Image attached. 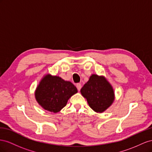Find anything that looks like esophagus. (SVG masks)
<instances>
[{
    "instance_id": "obj_1",
    "label": "esophagus",
    "mask_w": 152,
    "mask_h": 152,
    "mask_svg": "<svg viewBox=\"0 0 152 152\" xmlns=\"http://www.w3.org/2000/svg\"><path fill=\"white\" fill-rule=\"evenodd\" d=\"M76 88H77V90L80 91L81 90V85L80 83H77L76 84Z\"/></svg>"
}]
</instances>
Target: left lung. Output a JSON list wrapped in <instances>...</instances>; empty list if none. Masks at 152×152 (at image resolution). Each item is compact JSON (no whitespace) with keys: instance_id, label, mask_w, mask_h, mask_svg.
Segmentation results:
<instances>
[{"instance_id":"obj_1","label":"left lung","mask_w":152,"mask_h":152,"mask_svg":"<svg viewBox=\"0 0 152 152\" xmlns=\"http://www.w3.org/2000/svg\"><path fill=\"white\" fill-rule=\"evenodd\" d=\"M88 105L97 113L104 111L114 101V91L104 77L92 75L81 89Z\"/></svg>"}]
</instances>
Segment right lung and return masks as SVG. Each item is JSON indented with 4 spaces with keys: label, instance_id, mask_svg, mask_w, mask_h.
Listing matches in <instances>:
<instances>
[{
    "label": "right lung",
    "instance_id": "add662e5",
    "mask_svg": "<svg viewBox=\"0 0 152 152\" xmlns=\"http://www.w3.org/2000/svg\"><path fill=\"white\" fill-rule=\"evenodd\" d=\"M77 92L76 87L71 82L48 75L37 86L36 99L45 110L57 113L66 106L69 99Z\"/></svg>",
    "mask_w": 152,
    "mask_h": 152
}]
</instances>
